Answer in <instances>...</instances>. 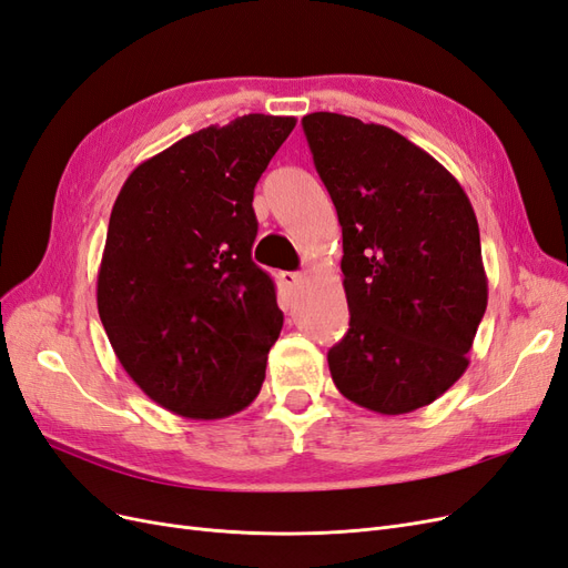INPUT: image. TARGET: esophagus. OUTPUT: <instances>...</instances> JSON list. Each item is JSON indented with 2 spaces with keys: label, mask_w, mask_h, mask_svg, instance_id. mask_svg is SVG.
<instances>
[{
  "label": "esophagus",
  "mask_w": 568,
  "mask_h": 568,
  "mask_svg": "<svg viewBox=\"0 0 568 568\" xmlns=\"http://www.w3.org/2000/svg\"><path fill=\"white\" fill-rule=\"evenodd\" d=\"M280 280H282V284H284L288 291H294V288L303 282V274H301V272H282Z\"/></svg>",
  "instance_id": "esophagus-1"
}]
</instances>
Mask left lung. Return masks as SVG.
Returning <instances> with one entry per match:
<instances>
[{
	"label": "left lung",
	"instance_id": "left-lung-1",
	"mask_svg": "<svg viewBox=\"0 0 568 568\" xmlns=\"http://www.w3.org/2000/svg\"><path fill=\"white\" fill-rule=\"evenodd\" d=\"M301 123L343 232L351 329L326 355L332 379L379 415L432 405L469 367L488 305L471 203L390 128L326 111Z\"/></svg>",
	"mask_w": 568,
	"mask_h": 568
}]
</instances>
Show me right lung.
Returning a JSON list of instances; mask_svg holds the SVG:
<instances>
[{
  "label": "right lung",
  "instance_id": "right-lung-1",
  "mask_svg": "<svg viewBox=\"0 0 568 568\" xmlns=\"http://www.w3.org/2000/svg\"><path fill=\"white\" fill-rule=\"evenodd\" d=\"M296 118L248 113L136 165L113 203L97 280L101 324L153 403L189 419L248 407L282 332L251 248L253 189Z\"/></svg>",
  "mask_w": 568,
  "mask_h": 568
}]
</instances>
